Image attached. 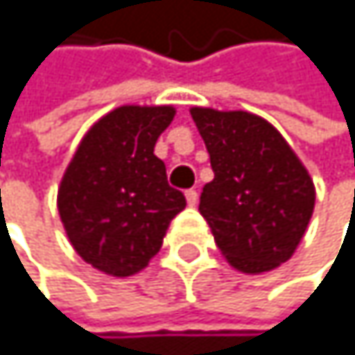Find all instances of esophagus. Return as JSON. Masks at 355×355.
I'll list each match as a JSON object with an SVG mask.
<instances>
[{
  "instance_id": "1",
  "label": "esophagus",
  "mask_w": 355,
  "mask_h": 355,
  "mask_svg": "<svg viewBox=\"0 0 355 355\" xmlns=\"http://www.w3.org/2000/svg\"><path fill=\"white\" fill-rule=\"evenodd\" d=\"M185 198H187V204H189V207H196V204H198V191H196V189H187V191H185Z\"/></svg>"
}]
</instances>
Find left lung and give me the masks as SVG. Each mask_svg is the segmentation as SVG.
Segmentation results:
<instances>
[{"label":"left lung","mask_w":355,"mask_h":355,"mask_svg":"<svg viewBox=\"0 0 355 355\" xmlns=\"http://www.w3.org/2000/svg\"><path fill=\"white\" fill-rule=\"evenodd\" d=\"M215 179L204 185L200 213L219 251L241 272L288 262L315 207V187L292 146L262 116L191 108Z\"/></svg>","instance_id":"8db88e82"}]
</instances>
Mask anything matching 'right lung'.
Returning <instances> with one entry per match:
<instances>
[{"label":"right lung","instance_id":"1","mask_svg":"<svg viewBox=\"0 0 355 355\" xmlns=\"http://www.w3.org/2000/svg\"><path fill=\"white\" fill-rule=\"evenodd\" d=\"M172 106H121L83 138L59 187V215L87 264L112 277L142 270L162 249L185 196L153 153Z\"/></svg>","mask_w":355,"mask_h":355}]
</instances>
